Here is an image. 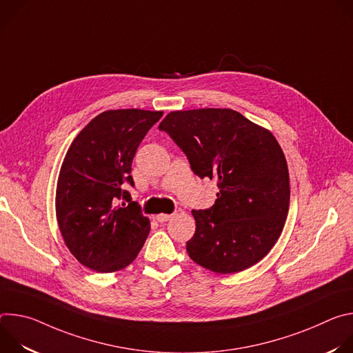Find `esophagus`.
<instances>
[{
    "mask_svg": "<svg viewBox=\"0 0 353 353\" xmlns=\"http://www.w3.org/2000/svg\"><path fill=\"white\" fill-rule=\"evenodd\" d=\"M172 216H173V215H170V214H159V215H157L155 218H157V221H158V222L163 223V222H168Z\"/></svg>",
    "mask_w": 353,
    "mask_h": 353,
    "instance_id": "esophagus-1",
    "label": "esophagus"
}]
</instances>
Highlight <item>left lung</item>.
<instances>
[{"mask_svg":"<svg viewBox=\"0 0 353 353\" xmlns=\"http://www.w3.org/2000/svg\"><path fill=\"white\" fill-rule=\"evenodd\" d=\"M170 135L201 179L219 192L208 210H192L187 253L216 274L240 272L263 260L279 239L289 211V172L275 137L232 109L169 113Z\"/></svg>","mask_w":353,"mask_h":353,"instance_id":"left-lung-1","label":"left lung"}]
</instances>
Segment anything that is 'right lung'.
Instances as JSON below:
<instances>
[{"instance_id":"obj_1","label":"right lung","mask_w":353,"mask_h":353,"mask_svg":"<svg viewBox=\"0 0 353 353\" xmlns=\"http://www.w3.org/2000/svg\"><path fill=\"white\" fill-rule=\"evenodd\" d=\"M163 112L108 110L72 141L61 165L56 214L71 254L97 272L130 265L142 248L150 223L131 201V165L137 149ZM128 205L117 206L118 201Z\"/></svg>"}]
</instances>
